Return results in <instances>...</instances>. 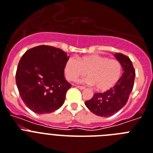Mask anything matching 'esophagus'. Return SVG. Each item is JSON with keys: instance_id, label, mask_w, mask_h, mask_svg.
<instances>
[{"instance_id": "esophagus-1", "label": "esophagus", "mask_w": 153, "mask_h": 153, "mask_svg": "<svg viewBox=\"0 0 153 153\" xmlns=\"http://www.w3.org/2000/svg\"><path fill=\"white\" fill-rule=\"evenodd\" d=\"M77 88H79V89H85V87L84 86H81V85H76Z\"/></svg>"}]
</instances>
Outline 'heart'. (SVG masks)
I'll use <instances>...</instances> for the list:
<instances>
[{"label": "heart", "mask_w": 153, "mask_h": 153, "mask_svg": "<svg viewBox=\"0 0 153 153\" xmlns=\"http://www.w3.org/2000/svg\"><path fill=\"white\" fill-rule=\"evenodd\" d=\"M122 64L117 59L100 55H89L77 59L70 57L67 60L64 71L67 79L76 81L88 74L86 82L95 85L99 91H107L115 86L122 75Z\"/></svg>", "instance_id": "obj_1"}]
</instances>
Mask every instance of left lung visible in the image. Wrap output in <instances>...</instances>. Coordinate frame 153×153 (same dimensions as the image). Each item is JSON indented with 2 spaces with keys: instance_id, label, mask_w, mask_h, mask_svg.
I'll return each mask as SVG.
<instances>
[{
  "instance_id": "8db88e82",
  "label": "left lung",
  "mask_w": 153,
  "mask_h": 153,
  "mask_svg": "<svg viewBox=\"0 0 153 153\" xmlns=\"http://www.w3.org/2000/svg\"><path fill=\"white\" fill-rule=\"evenodd\" d=\"M114 56L123 70L120 81L113 88L104 93L94 94L90 100L85 102L89 111L102 117L111 116L123 108L134 87L135 70L131 60L122 53H115Z\"/></svg>"
}]
</instances>
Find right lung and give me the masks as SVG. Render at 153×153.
I'll use <instances>...</instances> for the list:
<instances>
[{
    "mask_svg": "<svg viewBox=\"0 0 153 153\" xmlns=\"http://www.w3.org/2000/svg\"><path fill=\"white\" fill-rule=\"evenodd\" d=\"M69 59L60 48L39 45L30 48L19 62L16 82L24 104L33 112L46 114L64 105L71 85L64 78Z\"/></svg>",
    "mask_w": 153,
    "mask_h": 153,
    "instance_id": "obj_1",
    "label": "right lung"
}]
</instances>
